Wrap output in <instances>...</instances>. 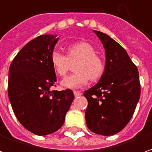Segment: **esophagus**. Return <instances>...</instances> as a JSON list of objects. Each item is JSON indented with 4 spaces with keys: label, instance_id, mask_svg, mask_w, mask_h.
<instances>
[{
    "label": "esophagus",
    "instance_id": "34e87169",
    "mask_svg": "<svg viewBox=\"0 0 152 152\" xmlns=\"http://www.w3.org/2000/svg\"><path fill=\"white\" fill-rule=\"evenodd\" d=\"M74 95H75V97H79V96H80L82 94L80 92V91H74Z\"/></svg>",
    "mask_w": 152,
    "mask_h": 152
}]
</instances>
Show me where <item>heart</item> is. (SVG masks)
Instances as JSON below:
<instances>
[{"instance_id":"obj_1","label":"heart","mask_w":152,"mask_h":152,"mask_svg":"<svg viewBox=\"0 0 152 152\" xmlns=\"http://www.w3.org/2000/svg\"><path fill=\"white\" fill-rule=\"evenodd\" d=\"M50 62L54 72L60 76H64L72 64H75L76 72L66 76L61 85L66 89H77L85 86L89 80L95 81L104 72V62L96 49L88 42H78L71 45L66 50V55L54 50L50 55Z\"/></svg>"}]
</instances>
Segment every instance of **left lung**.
Here are the masks:
<instances>
[{"label": "left lung", "mask_w": 152, "mask_h": 152, "mask_svg": "<svg viewBox=\"0 0 152 152\" xmlns=\"http://www.w3.org/2000/svg\"><path fill=\"white\" fill-rule=\"evenodd\" d=\"M105 49V69L100 80L84 96L87 127L95 134L111 136L130 121L140 98L137 66L126 50L108 35L94 31Z\"/></svg>", "instance_id": "8db88e82"}]
</instances>
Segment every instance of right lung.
<instances>
[{
    "instance_id": "obj_1",
    "label": "right lung",
    "mask_w": 152,
    "mask_h": 152,
    "mask_svg": "<svg viewBox=\"0 0 152 152\" xmlns=\"http://www.w3.org/2000/svg\"><path fill=\"white\" fill-rule=\"evenodd\" d=\"M58 40L56 35H41L29 41L9 69L8 95L15 115L33 134L45 136L63 126L74 99L72 89L58 91L50 55Z\"/></svg>"
}]
</instances>
